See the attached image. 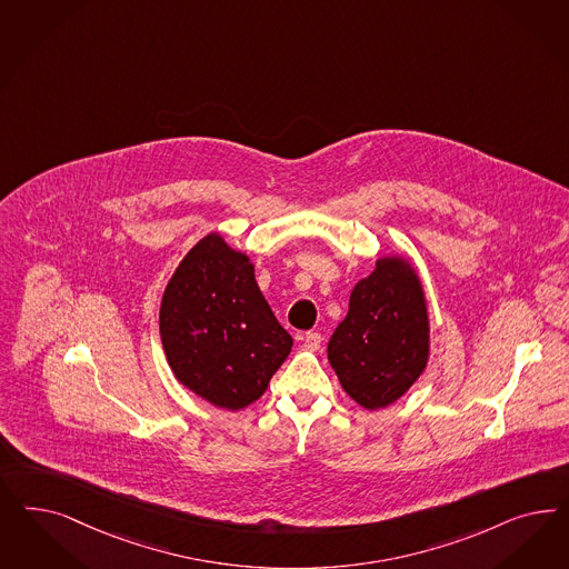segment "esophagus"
I'll use <instances>...</instances> for the list:
<instances>
[{
  "mask_svg": "<svg viewBox=\"0 0 569 569\" xmlns=\"http://www.w3.org/2000/svg\"><path fill=\"white\" fill-rule=\"evenodd\" d=\"M320 346H322V335L320 332H306L303 335V348L318 351Z\"/></svg>",
  "mask_w": 569,
  "mask_h": 569,
  "instance_id": "34e87169",
  "label": "esophagus"
}]
</instances>
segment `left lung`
I'll use <instances>...</instances> for the list:
<instances>
[{
  "mask_svg": "<svg viewBox=\"0 0 569 569\" xmlns=\"http://www.w3.org/2000/svg\"><path fill=\"white\" fill-rule=\"evenodd\" d=\"M429 356V316L419 276L400 257H381L349 295L329 362L349 398L386 408L419 379Z\"/></svg>",
  "mask_w": 569,
  "mask_h": 569,
  "instance_id": "obj_1",
  "label": "left lung"
}]
</instances>
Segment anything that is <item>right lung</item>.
<instances>
[{
	"mask_svg": "<svg viewBox=\"0 0 569 569\" xmlns=\"http://www.w3.org/2000/svg\"><path fill=\"white\" fill-rule=\"evenodd\" d=\"M159 318L176 379L218 408L256 402L293 348L257 287L253 263L220 234H207L183 257Z\"/></svg>",
	"mask_w": 569,
	"mask_h": 569,
	"instance_id": "add662e5",
	"label": "right lung"
}]
</instances>
